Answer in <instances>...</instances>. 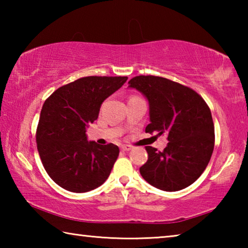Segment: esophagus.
<instances>
[{"label":"esophagus","mask_w":248,"mask_h":248,"mask_svg":"<svg viewBox=\"0 0 248 248\" xmlns=\"http://www.w3.org/2000/svg\"><path fill=\"white\" fill-rule=\"evenodd\" d=\"M131 149H132L131 145H128V144L121 145V150H123V151H130Z\"/></svg>","instance_id":"obj_1"}]
</instances>
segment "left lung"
<instances>
[{
  "instance_id": "left-lung-1",
  "label": "left lung",
  "mask_w": 248,
  "mask_h": 248,
  "mask_svg": "<svg viewBox=\"0 0 248 248\" xmlns=\"http://www.w3.org/2000/svg\"><path fill=\"white\" fill-rule=\"evenodd\" d=\"M129 86L149 100L150 120L146 133L166 134V148L145 146L148 161L140 174L152 186L177 191L200 177L215 148V124L204 99L188 86L154 75H139Z\"/></svg>"
}]
</instances>
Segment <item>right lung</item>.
<instances>
[{
    "label": "right lung",
    "instance_id": "add662e5",
    "mask_svg": "<svg viewBox=\"0 0 248 248\" xmlns=\"http://www.w3.org/2000/svg\"><path fill=\"white\" fill-rule=\"evenodd\" d=\"M127 77H85L59 87L45 100L36 131L39 156L54 183L72 192L105 183L119 148L87 141L86 127L97 119L100 105Z\"/></svg>",
    "mask_w": 248,
    "mask_h": 248
}]
</instances>
